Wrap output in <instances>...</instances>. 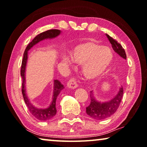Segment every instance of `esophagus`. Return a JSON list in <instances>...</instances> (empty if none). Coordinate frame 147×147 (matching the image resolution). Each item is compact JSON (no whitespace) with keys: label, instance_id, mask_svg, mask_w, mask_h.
<instances>
[{"label":"esophagus","instance_id":"1","mask_svg":"<svg viewBox=\"0 0 147 147\" xmlns=\"http://www.w3.org/2000/svg\"><path fill=\"white\" fill-rule=\"evenodd\" d=\"M67 87L69 88V89H74L78 87V83L76 82V80L75 78H71L70 80L68 81V82L67 83Z\"/></svg>","mask_w":147,"mask_h":147}]
</instances>
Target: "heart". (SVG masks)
Returning <instances> with one entry per match:
<instances>
[{
    "label": "heart",
    "mask_w": 147,
    "mask_h": 147,
    "mask_svg": "<svg viewBox=\"0 0 147 147\" xmlns=\"http://www.w3.org/2000/svg\"><path fill=\"white\" fill-rule=\"evenodd\" d=\"M61 60L66 64L72 61L82 64L81 74L87 80H94L102 76L112 64L113 55L111 50L103 47L96 40L87 39L74 47L71 57L62 55Z\"/></svg>",
    "instance_id": "1"
}]
</instances>
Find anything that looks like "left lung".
Wrapping results in <instances>:
<instances>
[{
  "mask_svg": "<svg viewBox=\"0 0 147 147\" xmlns=\"http://www.w3.org/2000/svg\"><path fill=\"white\" fill-rule=\"evenodd\" d=\"M107 37L109 40L114 51L119 55L124 60H126V54L122 46L118 42L117 40L113 39L107 34ZM123 94V87H119V91L114 98L107 102H99L96 100L94 92L92 91L90 92V98H91V104L89 107L86 108V113L92 118L96 120L106 119L114 114L119 106Z\"/></svg>",
  "mask_w": 147,
  "mask_h": 147,
  "instance_id": "obj_1",
  "label": "left lung"
}]
</instances>
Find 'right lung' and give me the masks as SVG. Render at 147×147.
<instances>
[{
  "label": "right lung",
  "mask_w": 147,
  "mask_h": 147,
  "mask_svg": "<svg viewBox=\"0 0 147 147\" xmlns=\"http://www.w3.org/2000/svg\"><path fill=\"white\" fill-rule=\"evenodd\" d=\"M61 33V31L58 29H50V30L46 31L45 32L40 33L32 40V41L29 42L28 46H27L26 50L24 53V58L22 60V67H21V76L22 78V91L25 102H26L27 107H28L29 112L38 119L40 121H47L53 118L56 114V101L57 99L58 94H60L61 91L64 89V87L62 83L58 80L54 81V90H53V100L50 105V106L47 108H39L33 105L28 98V96L26 93V69L27 62H28V51L32 48L38 42L41 41L42 40L47 39H53L57 37Z\"/></svg>",
  "instance_id": "obj_1"
}]
</instances>
